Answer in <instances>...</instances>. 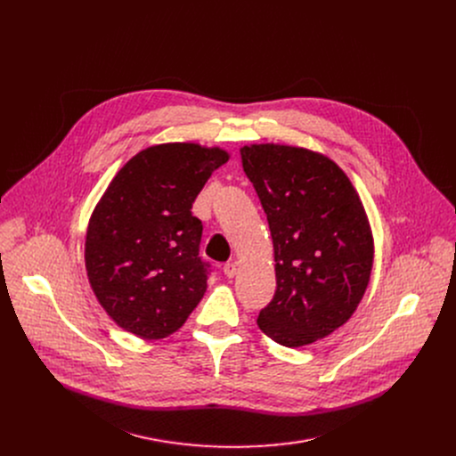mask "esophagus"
Here are the masks:
<instances>
[{
    "instance_id": "esophagus-1",
    "label": "esophagus",
    "mask_w": 456,
    "mask_h": 456,
    "mask_svg": "<svg viewBox=\"0 0 456 456\" xmlns=\"http://www.w3.org/2000/svg\"><path fill=\"white\" fill-rule=\"evenodd\" d=\"M236 273H238V265H236V262H227V264L224 265V274H225L227 278H234V276H236Z\"/></svg>"
}]
</instances>
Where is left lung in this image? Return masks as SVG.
<instances>
[{
    "label": "left lung",
    "instance_id": "8db88e82",
    "mask_svg": "<svg viewBox=\"0 0 456 456\" xmlns=\"http://www.w3.org/2000/svg\"><path fill=\"white\" fill-rule=\"evenodd\" d=\"M240 155L274 243L276 294L257 327L289 348L327 338L352 317L371 274L359 194L334 160L305 148L252 144Z\"/></svg>",
    "mask_w": 456,
    "mask_h": 456
}]
</instances>
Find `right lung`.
<instances>
[{
  "label": "right lung",
  "instance_id": "right-lung-1",
  "mask_svg": "<svg viewBox=\"0 0 456 456\" xmlns=\"http://www.w3.org/2000/svg\"><path fill=\"white\" fill-rule=\"evenodd\" d=\"M227 160L220 148L159 144L127 160L104 191L85 262L95 297L126 332L167 338L204 297L209 264L199 256L202 222L191 208Z\"/></svg>",
  "mask_w": 456,
  "mask_h": 456
}]
</instances>
